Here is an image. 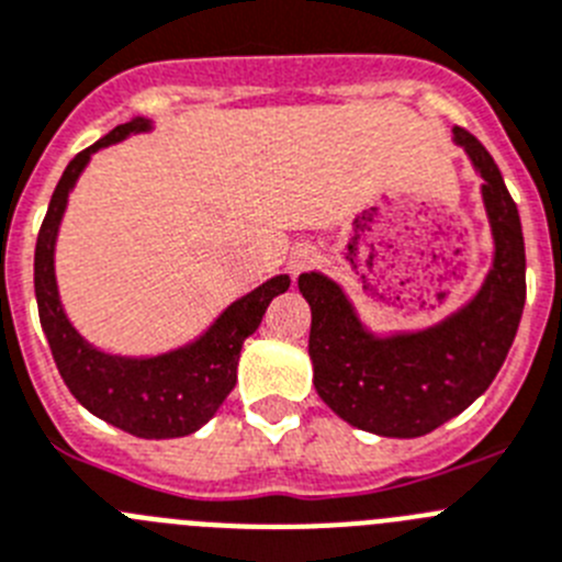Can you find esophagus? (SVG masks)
<instances>
[{
    "label": "esophagus",
    "mask_w": 562,
    "mask_h": 562,
    "mask_svg": "<svg viewBox=\"0 0 562 562\" xmlns=\"http://www.w3.org/2000/svg\"><path fill=\"white\" fill-rule=\"evenodd\" d=\"M318 260L316 249H313L311 244H300V246H293L291 249V257H288V271H291L293 277L302 274V271L313 269Z\"/></svg>",
    "instance_id": "obj_1"
}]
</instances>
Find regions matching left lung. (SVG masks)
I'll list each match as a JSON object with an SVG mask.
<instances>
[{"label": "left lung", "mask_w": 562, "mask_h": 562, "mask_svg": "<svg viewBox=\"0 0 562 562\" xmlns=\"http://www.w3.org/2000/svg\"><path fill=\"white\" fill-rule=\"evenodd\" d=\"M453 139L484 179L482 199L495 244L493 269L468 305L426 330L375 336L330 277L318 271L300 277L311 305L313 386L338 417L378 437H423L487 392L527 302L518 206L476 136L453 128Z\"/></svg>", "instance_id": "8db88e82"}]
</instances>
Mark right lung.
<instances>
[{"label":"right lung","instance_id":"1","mask_svg":"<svg viewBox=\"0 0 562 562\" xmlns=\"http://www.w3.org/2000/svg\"><path fill=\"white\" fill-rule=\"evenodd\" d=\"M143 131H150V120L136 117L117 125L67 165L35 240V302L55 367L80 406L134 437L176 439L199 431L218 412L237 381L240 347L260 327L271 300L288 291L291 277H271L269 282L232 302L204 336L179 350L150 358H128L111 356L86 341L64 313L55 282V240L60 218L75 181L92 154Z\"/></svg>","mask_w":562,"mask_h":562}]
</instances>
